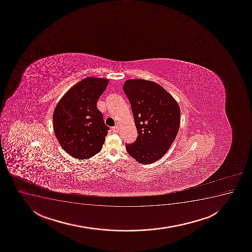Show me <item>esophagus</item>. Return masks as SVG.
Returning <instances> with one entry per match:
<instances>
[{
    "mask_svg": "<svg viewBox=\"0 0 252 252\" xmlns=\"http://www.w3.org/2000/svg\"><path fill=\"white\" fill-rule=\"evenodd\" d=\"M113 132H115V133H117L119 131V127L118 126H114L112 128Z\"/></svg>",
    "mask_w": 252,
    "mask_h": 252,
    "instance_id": "esophagus-1",
    "label": "esophagus"
}]
</instances>
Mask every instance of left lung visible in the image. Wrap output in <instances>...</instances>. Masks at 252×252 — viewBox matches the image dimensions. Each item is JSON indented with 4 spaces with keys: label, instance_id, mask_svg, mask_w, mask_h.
<instances>
[{
    "label": "left lung",
    "instance_id": "1",
    "mask_svg": "<svg viewBox=\"0 0 252 252\" xmlns=\"http://www.w3.org/2000/svg\"><path fill=\"white\" fill-rule=\"evenodd\" d=\"M123 90L130 101L137 138L126 148L143 164L154 163L167 153L177 136L181 110L172 95L152 81L130 79Z\"/></svg>",
    "mask_w": 252,
    "mask_h": 252
}]
</instances>
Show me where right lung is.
Instances as JSON below:
<instances>
[{"label": "right lung", "instance_id": "right-lung-1", "mask_svg": "<svg viewBox=\"0 0 252 252\" xmlns=\"http://www.w3.org/2000/svg\"><path fill=\"white\" fill-rule=\"evenodd\" d=\"M109 80L87 77L69 89L53 114L54 131L62 148L78 159L101 151L110 128L104 124L97 101Z\"/></svg>", "mask_w": 252, "mask_h": 252}]
</instances>
